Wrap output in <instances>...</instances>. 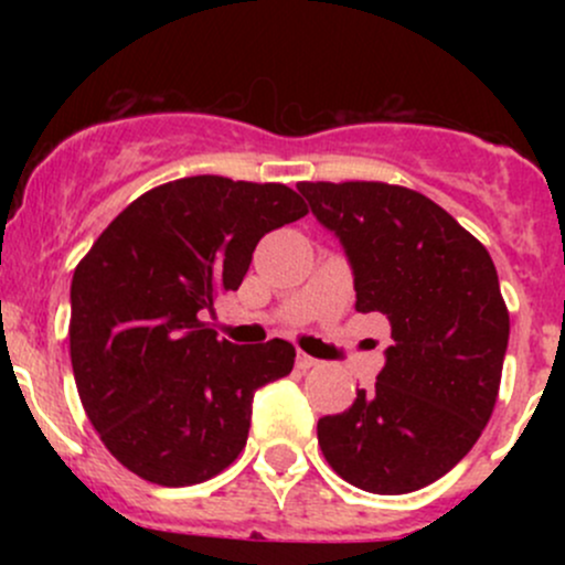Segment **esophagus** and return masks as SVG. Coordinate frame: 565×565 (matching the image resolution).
Wrapping results in <instances>:
<instances>
[{
	"label": "esophagus",
	"instance_id": "obj_1",
	"mask_svg": "<svg viewBox=\"0 0 565 565\" xmlns=\"http://www.w3.org/2000/svg\"><path fill=\"white\" fill-rule=\"evenodd\" d=\"M319 364H321V361L313 359V355L297 353V366H300V369H316Z\"/></svg>",
	"mask_w": 565,
	"mask_h": 565
}]
</instances>
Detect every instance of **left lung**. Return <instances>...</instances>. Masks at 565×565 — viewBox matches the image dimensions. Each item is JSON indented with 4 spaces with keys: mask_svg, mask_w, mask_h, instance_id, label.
<instances>
[{
    "mask_svg": "<svg viewBox=\"0 0 565 565\" xmlns=\"http://www.w3.org/2000/svg\"><path fill=\"white\" fill-rule=\"evenodd\" d=\"M353 268L355 310L391 321L372 391L319 419L332 470L372 494H408L446 476L494 412L508 305L486 246L436 201L387 183H300Z\"/></svg>",
    "mask_w": 565,
    "mask_h": 565,
    "instance_id": "obj_1",
    "label": "left lung"
}]
</instances>
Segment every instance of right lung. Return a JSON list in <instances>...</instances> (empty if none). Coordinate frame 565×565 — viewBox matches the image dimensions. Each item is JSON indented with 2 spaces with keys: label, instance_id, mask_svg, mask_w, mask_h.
<instances>
[{
  "label": "right lung",
  "instance_id": "obj_1",
  "mask_svg": "<svg viewBox=\"0 0 565 565\" xmlns=\"http://www.w3.org/2000/svg\"><path fill=\"white\" fill-rule=\"evenodd\" d=\"M305 215L281 183L196 174L135 199L76 265V391L106 449L142 481H210L242 454L255 391L287 377L295 348L233 345L201 316L242 287L265 233Z\"/></svg>",
  "mask_w": 565,
  "mask_h": 565
}]
</instances>
